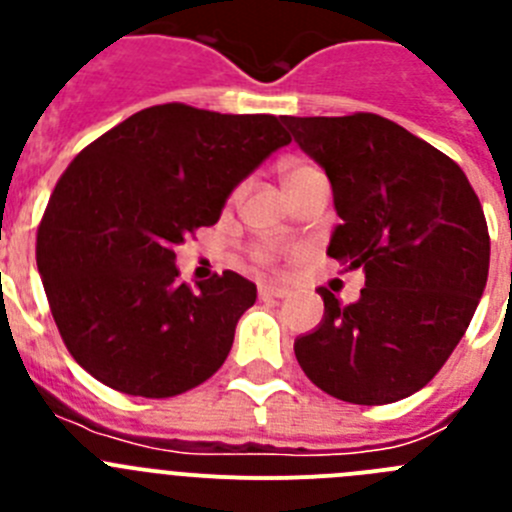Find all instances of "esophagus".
<instances>
[{"label": "esophagus", "mask_w": 512, "mask_h": 512, "mask_svg": "<svg viewBox=\"0 0 512 512\" xmlns=\"http://www.w3.org/2000/svg\"><path fill=\"white\" fill-rule=\"evenodd\" d=\"M287 287H277V284H259V297L261 300H277V297H287Z\"/></svg>", "instance_id": "1"}]
</instances>
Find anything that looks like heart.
Wrapping results in <instances>:
<instances>
[{
  "mask_svg": "<svg viewBox=\"0 0 512 512\" xmlns=\"http://www.w3.org/2000/svg\"><path fill=\"white\" fill-rule=\"evenodd\" d=\"M315 171H318V169H312V166H305V164H289L287 169H284V176H282L284 187L300 182V179H305V176L315 174ZM251 256H253V261H256V264H261V266H274V264H277V251H274V248H271V246H256L251 251Z\"/></svg>",
  "mask_w": 512,
  "mask_h": 512,
  "instance_id": "heart-1",
  "label": "heart"
}]
</instances>
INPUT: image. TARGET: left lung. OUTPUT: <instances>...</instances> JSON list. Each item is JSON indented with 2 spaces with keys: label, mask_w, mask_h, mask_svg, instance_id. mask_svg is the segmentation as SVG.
I'll return each mask as SVG.
<instances>
[{
  "label": "left lung",
  "mask_w": 512,
  "mask_h": 512,
  "mask_svg": "<svg viewBox=\"0 0 512 512\" xmlns=\"http://www.w3.org/2000/svg\"><path fill=\"white\" fill-rule=\"evenodd\" d=\"M325 169L341 225L328 256L364 269L351 305L320 287L325 315L295 341L302 372L354 405L423 390L467 333L490 271V233L467 174L372 112L282 117Z\"/></svg>",
  "instance_id": "obj_1"
}]
</instances>
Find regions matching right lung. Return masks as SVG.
Segmentation results:
<instances>
[{"label":"right lung","instance_id":"obj_1","mask_svg":"<svg viewBox=\"0 0 512 512\" xmlns=\"http://www.w3.org/2000/svg\"><path fill=\"white\" fill-rule=\"evenodd\" d=\"M289 140L282 117L169 102L130 115L71 161L35 259L76 364L133 397L182 395L223 366L256 284L223 271L189 287L174 248L215 225L230 192Z\"/></svg>","mask_w":512,"mask_h":512}]
</instances>
